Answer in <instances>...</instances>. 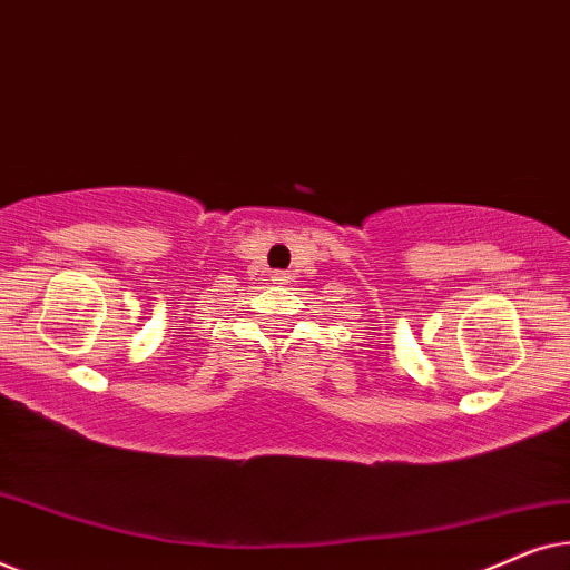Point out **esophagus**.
I'll return each instance as SVG.
<instances>
[{
    "mask_svg": "<svg viewBox=\"0 0 570 570\" xmlns=\"http://www.w3.org/2000/svg\"><path fill=\"white\" fill-rule=\"evenodd\" d=\"M275 279L279 285H283V283H287V275H285V272H275Z\"/></svg>",
    "mask_w": 570,
    "mask_h": 570,
    "instance_id": "esophagus-1",
    "label": "esophagus"
}]
</instances>
